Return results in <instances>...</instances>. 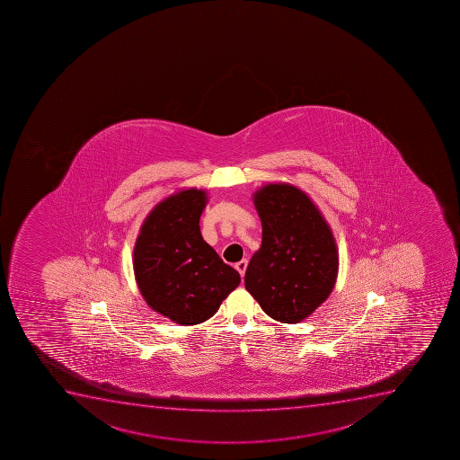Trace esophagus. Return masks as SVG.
Listing matches in <instances>:
<instances>
[{
	"instance_id": "1",
	"label": "esophagus",
	"mask_w": 460,
	"mask_h": 460,
	"mask_svg": "<svg viewBox=\"0 0 460 460\" xmlns=\"http://www.w3.org/2000/svg\"><path fill=\"white\" fill-rule=\"evenodd\" d=\"M246 267H248V260H246V258H243V260H241V261L236 264V270L241 273L242 278L245 276Z\"/></svg>"
}]
</instances>
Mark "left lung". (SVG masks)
I'll return each mask as SVG.
<instances>
[{
	"label": "left lung",
	"mask_w": 460,
	"mask_h": 460,
	"mask_svg": "<svg viewBox=\"0 0 460 460\" xmlns=\"http://www.w3.org/2000/svg\"><path fill=\"white\" fill-rule=\"evenodd\" d=\"M262 242L245 287L271 319L298 323L330 296L339 275V248L309 194L289 182H269L252 194Z\"/></svg>",
	"instance_id": "1"
}]
</instances>
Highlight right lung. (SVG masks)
<instances>
[{
    "mask_svg": "<svg viewBox=\"0 0 460 460\" xmlns=\"http://www.w3.org/2000/svg\"><path fill=\"white\" fill-rule=\"evenodd\" d=\"M207 203V190H176L146 214L135 242V280L142 298L178 325L212 318L241 284V275L200 233Z\"/></svg>",
    "mask_w": 460,
    "mask_h": 460,
    "instance_id": "add662e5",
    "label": "right lung"
}]
</instances>
